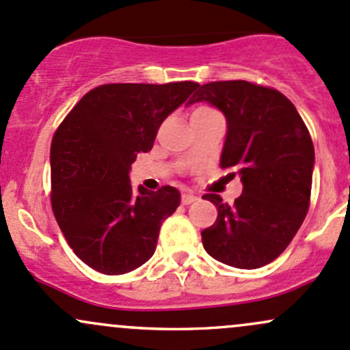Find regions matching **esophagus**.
I'll return each mask as SVG.
<instances>
[{
    "mask_svg": "<svg viewBox=\"0 0 350 350\" xmlns=\"http://www.w3.org/2000/svg\"><path fill=\"white\" fill-rule=\"evenodd\" d=\"M196 200H198V196L193 193H183V196H181L183 204H191V203H194Z\"/></svg>",
    "mask_w": 350,
    "mask_h": 350,
    "instance_id": "1",
    "label": "esophagus"
}]
</instances>
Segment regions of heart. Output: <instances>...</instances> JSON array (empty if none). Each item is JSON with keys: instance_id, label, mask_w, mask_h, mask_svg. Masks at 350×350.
<instances>
[{"instance_id": "heart-1", "label": "heart", "mask_w": 350, "mask_h": 350, "mask_svg": "<svg viewBox=\"0 0 350 350\" xmlns=\"http://www.w3.org/2000/svg\"><path fill=\"white\" fill-rule=\"evenodd\" d=\"M216 110H213V109H209V107H200V109H196L194 110L193 113H215Z\"/></svg>"}]
</instances>
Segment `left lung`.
<instances>
[{
  "label": "left lung",
  "instance_id": "obj_1",
  "mask_svg": "<svg viewBox=\"0 0 350 350\" xmlns=\"http://www.w3.org/2000/svg\"><path fill=\"white\" fill-rule=\"evenodd\" d=\"M206 102L226 117L219 165L240 174L234 204L204 194L218 208L213 226L201 231L213 258L243 270L273 262L308 211L315 152L295 105L273 88L245 80L201 85L189 105Z\"/></svg>",
  "mask_w": 350,
  "mask_h": 350
}]
</instances>
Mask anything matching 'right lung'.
Listing matches in <instances>:
<instances>
[{"mask_svg": "<svg viewBox=\"0 0 350 350\" xmlns=\"http://www.w3.org/2000/svg\"><path fill=\"white\" fill-rule=\"evenodd\" d=\"M194 82L109 83L80 98L50 149L51 208L75 255L94 270L122 275L156 252L161 224L181 203L172 186L131 185V165L149 152L165 117Z\"/></svg>", "mask_w": 350, "mask_h": 350, "instance_id": "add662e5", "label": "right lung"}]
</instances>
